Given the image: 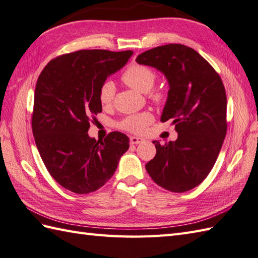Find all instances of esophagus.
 Listing matches in <instances>:
<instances>
[{
  "label": "esophagus",
  "mask_w": 258,
  "mask_h": 258,
  "mask_svg": "<svg viewBox=\"0 0 258 258\" xmlns=\"http://www.w3.org/2000/svg\"><path fill=\"white\" fill-rule=\"evenodd\" d=\"M145 141L144 138H141V137H130V144L131 145H139V144H142V142Z\"/></svg>",
  "instance_id": "1"
}]
</instances>
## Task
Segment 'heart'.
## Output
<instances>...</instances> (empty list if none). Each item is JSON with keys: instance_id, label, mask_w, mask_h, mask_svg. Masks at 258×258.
I'll return each instance as SVG.
<instances>
[{"instance_id": "heart-1", "label": "heart", "mask_w": 258, "mask_h": 258, "mask_svg": "<svg viewBox=\"0 0 258 258\" xmlns=\"http://www.w3.org/2000/svg\"><path fill=\"white\" fill-rule=\"evenodd\" d=\"M122 82L139 93L148 94L156 82V73L151 68L144 65H131L122 74ZM114 91H116V87L111 81H107L101 85L99 90V100L102 105L111 104ZM152 98L156 101H160L162 99V94L159 91L153 93ZM152 119L151 114L148 112L133 114V116H129L123 120L121 122V128L130 131V133H144L147 125L152 121Z\"/></svg>"}]
</instances>
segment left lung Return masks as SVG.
<instances>
[{"mask_svg": "<svg viewBox=\"0 0 258 258\" xmlns=\"http://www.w3.org/2000/svg\"><path fill=\"white\" fill-rule=\"evenodd\" d=\"M156 68L169 85L162 122L172 119L177 139L153 141L157 154L146 164L151 179L165 190L182 193L211 172L226 135V94L220 76L193 48L168 44L136 58Z\"/></svg>", "mask_w": 258, "mask_h": 258, "instance_id": "1", "label": "left lung"}]
</instances>
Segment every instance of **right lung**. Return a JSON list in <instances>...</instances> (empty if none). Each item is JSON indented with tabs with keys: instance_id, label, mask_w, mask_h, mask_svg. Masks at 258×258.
<instances>
[{
	"instance_id": "right-lung-1",
	"label": "right lung",
	"mask_w": 258,
	"mask_h": 258,
	"mask_svg": "<svg viewBox=\"0 0 258 258\" xmlns=\"http://www.w3.org/2000/svg\"><path fill=\"white\" fill-rule=\"evenodd\" d=\"M133 55V50H78L50 60L37 79L32 118L35 144L49 174L74 193L98 190L129 149V138L121 133L97 141L88 129L91 117L102 109L101 85Z\"/></svg>"
}]
</instances>
